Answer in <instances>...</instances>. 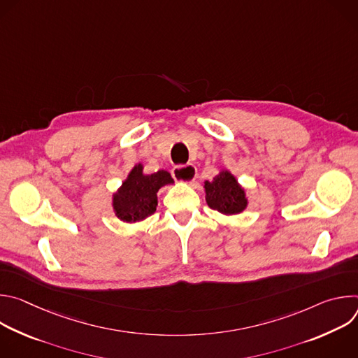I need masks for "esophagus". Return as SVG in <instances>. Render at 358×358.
I'll use <instances>...</instances> for the list:
<instances>
[{
	"instance_id": "1",
	"label": "esophagus",
	"mask_w": 358,
	"mask_h": 358,
	"mask_svg": "<svg viewBox=\"0 0 358 358\" xmlns=\"http://www.w3.org/2000/svg\"><path fill=\"white\" fill-rule=\"evenodd\" d=\"M173 177L177 181L181 182H192L196 177V169L192 164H187V166H177L173 169Z\"/></svg>"
}]
</instances>
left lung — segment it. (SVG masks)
Here are the masks:
<instances>
[{
	"label": "left lung",
	"mask_w": 358,
	"mask_h": 358,
	"mask_svg": "<svg viewBox=\"0 0 358 358\" xmlns=\"http://www.w3.org/2000/svg\"><path fill=\"white\" fill-rule=\"evenodd\" d=\"M207 203L222 214H239L246 208V198L238 181L228 171H221L213 181H206Z\"/></svg>",
	"instance_id": "left-lung-1"
}]
</instances>
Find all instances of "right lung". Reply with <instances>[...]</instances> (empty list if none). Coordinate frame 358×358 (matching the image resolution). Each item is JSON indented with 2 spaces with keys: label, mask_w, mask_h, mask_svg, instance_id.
Here are the masks:
<instances>
[{
  "label": "right lung",
  "mask_w": 358,
  "mask_h": 358,
  "mask_svg": "<svg viewBox=\"0 0 358 358\" xmlns=\"http://www.w3.org/2000/svg\"><path fill=\"white\" fill-rule=\"evenodd\" d=\"M171 182V176L164 170L144 176L141 164L136 166L115 194L113 208L116 215L124 222H137L147 218L156 211L157 191Z\"/></svg>",
  "instance_id": "add662e5"
}]
</instances>
